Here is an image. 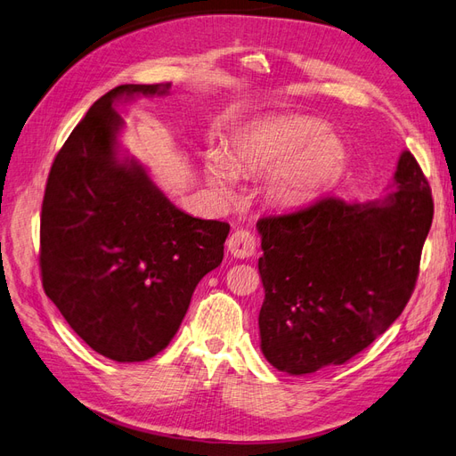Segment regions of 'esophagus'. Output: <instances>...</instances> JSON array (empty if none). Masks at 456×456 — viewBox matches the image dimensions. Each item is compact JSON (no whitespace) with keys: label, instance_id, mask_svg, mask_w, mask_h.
<instances>
[{"label":"esophagus","instance_id":"1","mask_svg":"<svg viewBox=\"0 0 456 456\" xmlns=\"http://www.w3.org/2000/svg\"><path fill=\"white\" fill-rule=\"evenodd\" d=\"M226 248H228L232 256L248 258V256H251L255 253L256 241H255V236H253L249 230H236L228 238Z\"/></svg>","mask_w":456,"mask_h":456}]
</instances>
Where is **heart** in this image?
<instances>
[{"label":"heart","instance_id":"heart-1","mask_svg":"<svg viewBox=\"0 0 456 456\" xmlns=\"http://www.w3.org/2000/svg\"><path fill=\"white\" fill-rule=\"evenodd\" d=\"M346 150L326 125L309 117H278L243 130L232 142L228 159L211 155L207 180L232 195L236 172L268 170L265 198L278 208L311 203L339 178Z\"/></svg>","mask_w":456,"mask_h":456}]
</instances>
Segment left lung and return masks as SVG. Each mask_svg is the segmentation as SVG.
<instances>
[{
	"instance_id": "obj_1",
	"label": "left lung",
	"mask_w": 456,
	"mask_h": 456,
	"mask_svg": "<svg viewBox=\"0 0 456 456\" xmlns=\"http://www.w3.org/2000/svg\"><path fill=\"white\" fill-rule=\"evenodd\" d=\"M432 218L429 183L412 153L403 151L381 200L324 198L258 220L266 361L301 376L370 346L411 299Z\"/></svg>"
}]
</instances>
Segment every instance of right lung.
Here are the masks:
<instances>
[{
    "instance_id": "1",
    "label": "right lung",
    "mask_w": 456,
    "mask_h": 456,
    "mask_svg": "<svg viewBox=\"0 0 456 456\" xmlns=\"http://www.w3.org/2000/svg\"><path fill=\"white\" fill-rule=\"evenodd\" d=\"M170 84H125L100 97L49 170L40 270L49 299L100 354L142 362L161 353L200 280L224 256L230 226L180 211L145 168L118 155L115 103L167 95Z\"/></svg>"
}]
</instances>
